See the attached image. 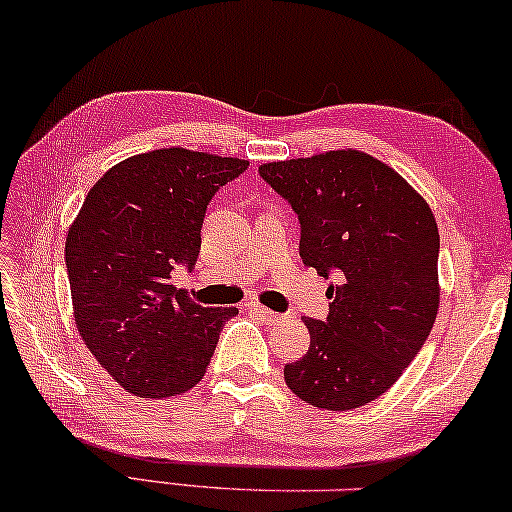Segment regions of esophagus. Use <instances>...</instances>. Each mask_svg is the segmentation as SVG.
I'll return each instance as SVG.
<instances>
[{"instance_id": "obj_1", "label": "esophagus", "mask_w": 512, "mask_h": 512, "mask_svg": "<svg viewBox=\"0 0 512 512\" xmlns=\"http://www.w3.org/2000/svg\"><path fill=\"white\" fill-rule=\"evenodd\" d=\"M247 309L249 311H254L258 318H263L265 322H279L281 320V316L277 311H272V309H267V306H263V304H258V302H249L247 304Z\"/></svg>"}]
</instances>
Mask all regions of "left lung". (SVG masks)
I'll return each mask as SVG.
<instances>
[{"label":"left lung","mask_w":512,"mask_h":512,"mask_svg":"<svg viewBox=\"0 0 512 512\" xmlns=\"http://www.w3.org/2000/svg\"><path fill=\"white\" fill-rule=\"evenodd\" d=\"M261 176L302 224L300 256L327 288V320H304L309 352L286 364L295 396L345 412L393 387L439 311V231L426 199L389 164L355 148L265 162Z\"/></svg>","instance_id":"8db88e82"}]
</instances>
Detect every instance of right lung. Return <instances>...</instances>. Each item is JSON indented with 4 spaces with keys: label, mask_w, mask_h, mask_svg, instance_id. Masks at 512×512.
Segmentation results:
<instances>
[{
    "label": "right lung",
    "mask_w": 512,
    "mask_h": 512,
    "mask_svg": "<svg viewBox=\"0 0 512 512\" xmlns=\"http://www.w3.org/2000/svg\"><path fill=\"white\" fill-rule=\"evenodd\" d=\"M247 167L180 146L132 155L91 187L70 224L77 332L125 391L169 398L206 375L219 329L238 309L199 304L171 272L194 265L210 199Z\"/></svg>",
    "instance_id": "add662e5"
}]
</instances>
